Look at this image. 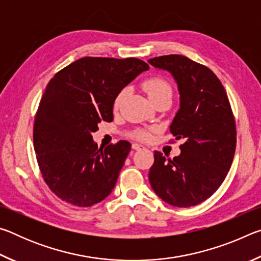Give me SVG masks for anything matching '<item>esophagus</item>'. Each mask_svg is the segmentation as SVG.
Masks as SVG:
<instances>
[{"instance_id":"obj_1","label":"esophagus","mask_w":261,"mask_h":261,"mask_svg":"<svg viewBox=\"0 0 261 261\" xmlns=\"http://www.w3.org/2000/svg\"><path fill=\"white\" fill-rule=\"evenodd\" d=\"M132 148H134V149H137V151H140V149H144V148H145V146H144V145H141V144L135 143V144H132Z\"/></svg>"}]
</instances>
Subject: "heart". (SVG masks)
<instances>
[{"instance_id":"heart-1","label":"heart","mask_w":261,"mask_h":261,"mask_svg":"<svg viewBox=\"0 0 261 261\" xmlns=\"http://www.w3.org/2000/svg\"><path fill=\"white\" fill-rule=\"evenodd\" d=\"M144 90L146 91L148 98L151 101L155 100L158 98H161V96L165 95H171L173 94V91H171V87L169 84L166 81H163L161 78H151L144 83ZM126 95V90L121 91L120 93L116 95V98L114 100V108L117 109L120 108L122 105L123 100H124ZM136 136L140 139H147L149 137V134L147 131H138L136 132Z\"/></svg>"}]
</instances>
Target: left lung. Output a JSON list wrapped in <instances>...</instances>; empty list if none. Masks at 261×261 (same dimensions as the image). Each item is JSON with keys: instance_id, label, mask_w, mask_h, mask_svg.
I'll use <instances>...</instances> for the list:
<instances>
[{"instance_id": "1", "label": "left lung", "mask_w": 261, "mask_h": 261, "mask_svg": "<svg viewBox=\"0 0 261 261\" xmlns=\"http://www.w3.org/2000/svg\"><path fill=\"white\" fill-rule=\"evenodd\" d=\"M177 84L179 109L170 124L183 139L180 154L167 160L154 152L151 187L167 204L191 207L210 198L226 178L236 148V125L226 91L212 70L182 55L149 59Z\"/></svg>"}]
</instances>
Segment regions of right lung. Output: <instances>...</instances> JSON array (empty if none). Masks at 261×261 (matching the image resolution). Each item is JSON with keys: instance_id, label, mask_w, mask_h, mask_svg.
I'll use <instances>...</instances> for the list:
<instances>
[{"instance_id": "obj_1", "label": "right lung", "mask_w": 261, "mask_h": 261, "mask_svg": "<svg viewBox=\"0 0 261 261\" xmlns=\"http://www.w3.org/2000/svg\"><path fill=\"white\" fill-rule=\"evenodd\" d=\"M148 69L135 57H83L48 83L34 121V151L43 179L62 200L90 207L113 191L131 144L99 148L92 134L101 121H113L116 95Z\"/></svg>"}]
</instances>
